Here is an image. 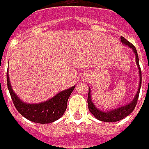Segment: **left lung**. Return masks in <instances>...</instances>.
<instances>
[{
	"instance_id": "1",
	"label": "left lung",
	"mask_w": 149,
	"mask_h": 149,
	"mask_svg": "<svg viewBox=\"0 0 149 149\" xmlns=\"http://www.w3.org/2000/svg\"><path fill=\"white\" fill-rule=\"evenodd\" d=\"M121 39V42L124 45L129 46L130 49H132V50L134 51V53L135 54V61L136 64L138 66L139 69V89L138 91L135 95L134 100H132L131 102H129V104H125V105L121 106L119 108H116L111 109L109 111H104V110H101L99 109L98 108H96L95 105L94 104L93 101H92V98H91V89L89 87V95H88V107H89V111L91 112V113L95 116L97 119H99L100 121L103 122H117L119 121L121 119H123L125 117H127L128 115H129L133 110L134 109L135 106L137 104L138 102V99H139V91H140L141 88V83H142V72L140 70V66L139 64V55L137 53V49L134 46L130 43L129 41H128L123 36L120 37Z\"/></svg>"
}]
</instances>
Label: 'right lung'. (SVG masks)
<instances>
[{
    "label": "right lung",
    "mask_w": 149,
    "mask_h": 149,
    "mask_svg": "<svg viewBox=\"0 0 149 149\" xmlns=\"http://www.w3.org/2000/svg\"><path fill=\"white\" fill-rule=\"evenodd\" d=\"M6 78L10 95L18 112L28 120L43 124L53 123L62 117L67 108L68 99L75 87V85H74L70 89L60 91L46 101L38 104H29L22 101L14 92L10 82L8 71Z\"/></svg>",
    "instance_id": "1"
}]
</instances>
